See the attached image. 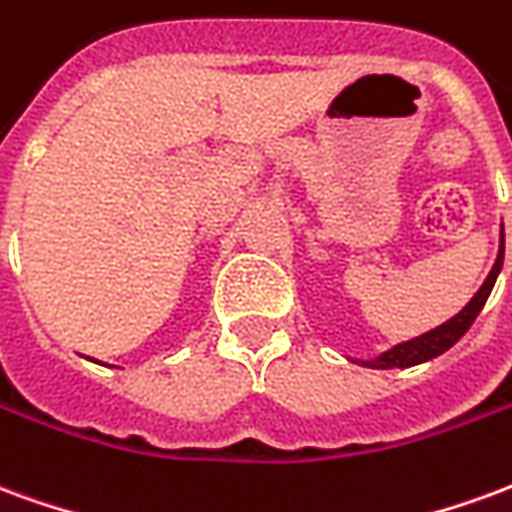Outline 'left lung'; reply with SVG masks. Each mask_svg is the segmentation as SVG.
<instances>
[{
  "mask_svg": "<svg viewBox=\"0 0 512 512\" xmlns=\"http://www.w3.org/2000/svg\"><path fill=\"white\" fill-rule=\"evenodd\" d=\"M502 257H505V238H502V249H499V257H496L494 268H491V274L483 282V288L474 293V299L463 307L455 318H450L447 323H441L436 326L433 332L422 334V337H414V340H408V343L395 345L392 351H386L373 362H365L367 367H376V370H389V367H411L419 365V362H428L433 356L444 354L447 348L461 340L466 329L472 326L474 318H477V312L483 310L485 299H488V293L494 288L496 274H499V268H502Z\"/></svg>",
  "mask_w": 512,
  "mask_h": 512,
  "instance_id": "1",
  "label": "left lung"
}]
</instances>
